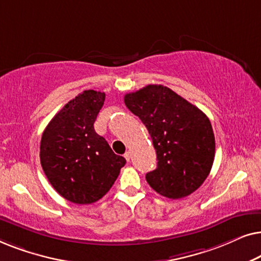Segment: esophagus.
<instances>
[{"label": "esophagus", "mask_w": 261, "mask_h": 261, "mask_svg": "<svg viewBox=\"0 0 261 261\" xmlns=\"http://www.w3.org/2000/svg\"><path fill=\"white\" fill-rule=\"evenodd\" d=\"M124 158H126L127 162H129V160H130V152L124 153Z\"/></svg>", "instance_id": "esophagus-1"}]
</instances>
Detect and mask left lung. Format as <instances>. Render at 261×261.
Wrapping results in <instances>:
<instances>
[{
	"instance_id": "8db88e82",
	"label": "left lung",
	"mask_w": 261,
	"mask_h": 261,
	"mask_svg": "<svg viewBox=\"0 0 261 261\" xmlns=\"http://www.w3.org/2000/svg\"><path fill=\"white\" fill-rule=\"evenodd\" d=\"M124 105L147 128L155 148L158 166L146 174L149 187L172 199L197 190L215 158V137L205 114L158 84L126 94Z\"/></svg>"
}]
</instances>
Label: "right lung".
Listing matches in <instances>:
<instances>
[{"label":"right lung","mask_w":261,"mask_h":261,"mask_svg":"<svg viewBox=\"0 0 261 261\" xmlns=\"http://www.w3.org/2000/svg\"><path fill=\"white\" fill-rule=\"evenodd\" d=\"M105 98V92L83 91L56 114L41 137L46 177L60 196L76 204L101 199L126 164L94 129Z\"/></svg>","instance_id":"1"}]
</instances>
